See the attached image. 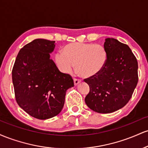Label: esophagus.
<instances>
[{"label": "esophagus", "mask_w": 148, "mask_h": 148, "mask_svg": "<svg viewBox=\"0 0 148 148\" xmlns=\"http://www.w3.org/2000/svg\"><path fill=\"white\" fill-rule=\"evenodd\" d=\"M74 85L76 86L77 84H79L80 82H81V80L79 79H76V78H74Z\"/></svg>", "instance_id": "obj_1"}]
</instances>
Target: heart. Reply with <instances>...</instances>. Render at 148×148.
<instances>
[{
	"mask_svg": "<svg viewBox=\"0 0 148 148\" xmlns=\"http://www.w3.org/2000/svg\"><path fill=\"white\" fill-rule=\"evenodd\" d=\"M107 51L99 44L72 42L62 48V53L56 55L57 64L65 72H76L83 77H91L99 73L107 60Z\"/></svg>",
	"mask_w": 148,
	"mask_h": 148,
	"instance_id": "b5f03b06",
	"label": "heart"
}]
</instances>
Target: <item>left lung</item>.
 I'll return each mask as SVG.
<instances>
[{
	"mask_svg": "<svg viewBox=\"0 0 148 148\" xmlns=\"http://www.w3.org/2000/svg\"><path fill=\"white\" fill-rule=\"evenodd\" d=\"M103 47L107 60L102 70L85 79L90 87L86 105L99 113H110L129 102L138 84V62L130 47L113 38H107Z\"/></svg>",
	"mask_w": 148,
	"mask_h": 148,
	"instance_id": "8db88e82",
	"label": "left lung"
}]
</instances>
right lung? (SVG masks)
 I'll return each mask as SVG.
<instances>
[{
    "mask_svg": "<svg viewBox=\"0 0 148 148\" xmlns=\"http://www.w3.org/2000/svg\"><path fill=\"white\" fill-rule=\"evenodd\" d=\"M55 46V41L44 39L27 44L18 52L12 72L18 106L40 120L60 113L66 91L74 86L72 76L60 72L50 59Z\"/></svg>",
    "mask_w": 148,
    "mask_h": 148,
    "instance_id": "add662e5",
    "label": "right lung"
}]
</instances>
